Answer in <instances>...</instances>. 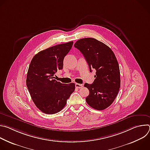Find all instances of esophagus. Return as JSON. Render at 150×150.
I'll return each instance as SVG.
<instances>
[{"mask_svg":"<svg viewBox=\"0 0 150 150\" xmlns=\"http://www.w3.org/2000/svg\"><path fill=\"white\" fill-rule=\"evenodd\" d=\"M82 87H83V85H82V84H79L78 83H75V87L77 88H81Z\"/></svg>","mask_w":150,"mask_h":150,"instance_id":"34e87169","label":"esophagus"}]
</instances>
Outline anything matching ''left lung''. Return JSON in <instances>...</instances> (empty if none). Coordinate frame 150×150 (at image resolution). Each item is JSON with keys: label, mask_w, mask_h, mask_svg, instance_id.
<instances>
[{"label": "left lung", "mask_w": 150, "mask_h": 150, "mask_svg": "<svg viewBox=\"0 0 150 150\" xmlns=\"http://www.w3.org/2000/svg\"><path fill=\"white\" fill-rule=\"evenodd\" d=\"M74 47L83 55L90 71H96L93 83H85L90 91L85 100L92 108L102 110L109 107L116 98L120 87V75L117 59L112 49L94 38L76 41Z\"/></svg>", "instance_id": "1"}]
</instances>
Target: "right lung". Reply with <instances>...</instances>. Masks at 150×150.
Wrapping results in <instances>:
<instances>
[{"mask_svg": "<svg viewBox=\"0 0 150 150\" xmlns=\"http://www.w3.org/2000/svg\"><path fill=\"white\" fill-rule=\"evenodd\" d=\"M73 41L42 50L32 59L27 75L26 84L37 108L46 114L62 110L75 91V85L62 83L54 78L62 69L63 59L71 49Z\"/></svg>", "mask_w": 150, "mask_h": 150, "instance_id": "right-lung-1", "label": "right lung"}]
</instances>
